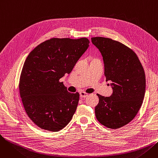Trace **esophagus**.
Instances as JSON below:
<instances>
[{
	"label": "esophagus",
	"instance_id": "34e87169",
	"mask_svg": "<svg viewBox=\"0 0 158 158\" xmlns=\"http://www.w3.org/2000/svg\"><path fill=\"white\" fill-rule=\"evenodd\" d=\"M79 94H80V97L81 98H85V97H86L88 95V94H86V93H85L84 92H81L79 93Z\"/></svg>",
	"mask_w": 158,
	"mask_h": 158
}]
</instances>
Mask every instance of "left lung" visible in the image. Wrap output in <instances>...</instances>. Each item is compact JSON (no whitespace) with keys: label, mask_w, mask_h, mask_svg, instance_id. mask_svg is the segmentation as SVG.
Here are the masks:
<instances>
[{"label":"left lung","mask_w":158,"mask_h":158,"mask_svg":"<svg viewBox=\"0 0 158 158\" xmlns=\"http://www.w3.org/2000/svg\"><path fill=\"white\" fill-rule=\"evenodd\" d=\"M101 53L106 81H111L110 97L97 94L95 112L97 120L110 129H118L133 119L142 106L145 93V75L136 54L118 41L92 38Z\"/></svg>","instance_id":"obj_1"}]
</instances>
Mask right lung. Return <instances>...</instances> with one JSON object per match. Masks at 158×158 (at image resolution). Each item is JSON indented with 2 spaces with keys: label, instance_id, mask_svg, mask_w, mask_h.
<instances>
[{
  "label": "right lung",
  "instance_id": "right-lung-1",
  "mask_svg": "<svg viewBox=\"0 0 158 158\" xmlns=\"http://www.w3.org/2000/svg\"><path fill=\"white\" fill-rule=\"evenodd\" d=\"M89 43L86 38H52L28 55L20 75V94L28 117L39 127L57 132L71 120L79 94L69 92L59 80L72 72Z\"/></svg>",
  "mask_w": 158,
  "mask_h": 158
}]
</instances>
